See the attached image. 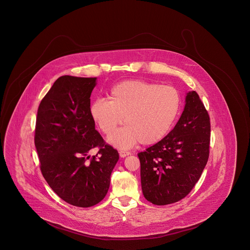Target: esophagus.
I'll use <instances>...</instances> for the list:
<instances>
[{
	"mask_svg": "<svg viewBox=\"0 0 250 250\" xmlns=\"http://www.w3.org/2000/svg\"><path fill=\"white\" fill-rule=\"evenodd\" d=\"M130 154H131V152H129V151H125V150H120V151H119V156H120V157H126V156H128V155H130Z\"/></svg>",
	"mask_w": 250,
	"mask_h": 250,
	"instance_id": "1",
	"label": "esophagus"
}]
</instances>
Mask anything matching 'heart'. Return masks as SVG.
Here are the masks:
<instances>
[{
	"label": "heart",
	"instance_id": "heart-1",
	"mask_svg": "<svg viewBox=\"0 0 250 250\" xmlns=\"http://www.w3.org/2000/svg\"><path fill=\"white\" fill-rule=\"evenodd\" d=\"M182 107L180 91L171 85L145 81H126L116 84L109 101L97 99L89 107L90 117L106 135L123 122V128L108 138L110 144L128 149L138 142L155 144L170 131Z\"/></svg>",
	"mask_w": 250,
	"mask_h": 250
}]
</instances>
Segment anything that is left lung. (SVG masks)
I'll return each instance as SVG.
<instances>
[{"mask_svg":"<svg viewBox=\"0 0 250 250\" xmlns=\"http://www.w3.org/2000/svg\"><path fill=\"white\" fill-rule=\"evenodd\" d=\"M185 103L174 129L138 153L143 195L155 205L175 203L186 197L209 159V114L196 91L187 93Z\"/></svg>","mask_w":250,"mask_h":250,"instance_id":"left-lung-1","label":"left lung"}]
</instances>
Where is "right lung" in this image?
I'll return each instance as SVG.
<instances>
[{
  "mask_svg": "<svg viewBox=\"0 0 250 250\" xmlns=\"http://www.w3.org/2000/svg\"><path fill=\"white\" fill-rule=\"evenodd\" d=\"M96 79L59 77L40 103L35 130L44 179L58 197L83 208L104 198L119 158L118 150L95 129L90 117ZM95 147H99L97 155L87 161L88 151Z\"/></svg>",
  "mask_w": 250,
  "mask_h": 250,
  "instance_id": "right-lung-1",
  "label": "right lung"
}]
</instances>
